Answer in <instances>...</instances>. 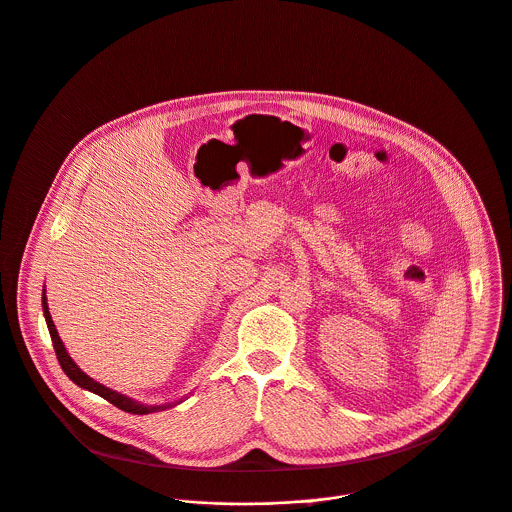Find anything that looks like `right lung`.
Wrapping results in <instances>:
<instances>
[{
	"label": "right lung",
	"mask_w": 512,
	"mask_h": 512,
	"mask_svg": "<svg viewBox=\"0 0 512 512\" xmlns=\"http://www.w3.org/2000/svg\"><path fill=\"white\" fill-rule=\"evenodd\" d=\"M42 304H44V317H46V325H48V331H50V337H52V345H54L58 363H60L62 371H64L76 385H80V387H84V389H88V391H92V393H96V395H100V397H105L107 401H111L113 405H117L119 410L129 412V414H137V416L151 414V412L165 410V407H169V405H143V403L133 401V399H129V397H125V395H121V393H117V391H113V389H109V387H105V385L96 383V381L90 379L86 373H82V371L78 369V365L70 359V355L66 353L64 345H62V341H60V337H58V331H56L54 321H52L50 311H48L46 294L42 296Z\"/></svg>",
	"instance_id": "obj_1"
}]
</instances>
